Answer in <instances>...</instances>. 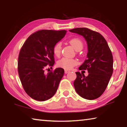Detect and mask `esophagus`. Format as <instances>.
Instances as JSON below:
<instances>
[{
	"mask_svg": "<svg viewBox=\"0 0 127 127\" xmlns=\"http://www.w3.org/2000/svg\"><path fill=\"white\" fill-rule=\"evenodd\" d=\"M69 72H70V71L67 70H65V74H67V73H68Z\"/></svg>",
	"mask_w": 127,
	"mask_h": 127,
	"instance_id": "1",
	"label": "esophagus"
}]
</instances>
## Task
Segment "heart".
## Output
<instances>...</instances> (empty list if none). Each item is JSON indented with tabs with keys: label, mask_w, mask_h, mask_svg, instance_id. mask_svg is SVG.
I'll return each mask as SVG.
<instances>
[{
	"label": "heart",
	"mask_w": 127,
	"mask_h": 127,
	"mask_svg": "<svg viewBox=\"0 0 127 127\" xmlns=\"http://www.w3.org/2000/svg\"><path fill=\"white\" fill-rule=\"evenodd\" d=\"M69 43L77 51L82 50L83 48V43L82 41L78 38H71L69 40ZM62 45V43L61 41H59L54 45L53 48V53L54 56L59 57L61 55ZM77 64L78 62L76 59H69L65 57L62 58V59L57 62V65L59 67L62 68L66 70L71 69L74 66L77 65Z\"/></svg>",
	"instance_id": "1"
}]
</instances>
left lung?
Returning <instances> with one entry per match:
<instances>
[{
	"instance_id": "left-lung-1",
	"label": "left lung",
	"mask_w": 127,
	"mask_h": 127,
	"mask_svg": "<svg viewBox=\"0 0 127 127\" xmlns=\"http://www.w3.org/2000/svg\"><path fill=\"white\" fill-rule=\"evenodd\" d=\"M69 32L82 35L88 45L87 59L79 68L87 70L88 75L76 72L74 86L82 98L93 100L99 97L105 91L113 74V59L107 41L98 32L86 28H77Z\"/></svg>"
}]
</instances>
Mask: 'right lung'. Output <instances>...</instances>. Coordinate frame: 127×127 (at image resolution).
<instances>
[{
    "instance_id": "1",
    "label": "right lung",
    "mask_w": 127,
    "mask_h": 127,
    "mask_svg": "<svg viewBox=\"0 0 127 127\" xmlns=\"http://www.w3.org/2000/svg\"><path fill=\"white\" fill-rule=\"evenodd\" d=\"M66 31L41 30L30 35L20 50L18 70L25 92L38 101L51 98L57 91L64 75L58 68L45 74L47 65L54 64L53 48L65 36Z\"/></svg>"
}]
</instances>
